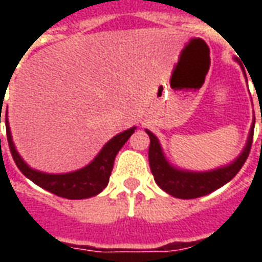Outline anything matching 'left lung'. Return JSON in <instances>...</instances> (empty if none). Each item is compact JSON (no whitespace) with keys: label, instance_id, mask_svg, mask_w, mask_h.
<instances>
[{"label":"left lung","instance_id":"obj_1","mask_svg":"<svg viewBox=\"0 0 262 262\" xmlns=\"http://www.w3.org/2000/svg\"><path fill=\"white\" fill-rule=\"evenodd\" d=\"M146 132L150 137L148 161H150V170L153 172L154 181L159 184L161 189H164L165 192L172 196L180 198V199H193V198L203 196V195L213 192L237 176V172L242 170L251 150L254 126L250 130L247 146L242 156L233 164L214 171H209V172H187V171H178L172 168L165 161L164 156L161 153L157 137L154 136L151 132Z\"/></svg>","mask_w":262,"mask_h":262}]
</instances>
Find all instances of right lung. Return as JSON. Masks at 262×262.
Returning a JSON list of instances; mask_svg holds the SVG:
<instances>
[{
    "label": "right lung",
    "instance_id": "1",
    "mask_svg": "<svg viewBox=\"0 0 262 262\" xmlns=\"http://www.w3.org/2000/svg\"><path fill=\"white\" fill-rule=\"evenodd\" d=\"M1 102H3V98H1ZM5 126H7L9 151L12 154V159H14L15 164L19 168L20 172L43 189H46V191L54 193L57 196L67 198V199H85V198L95 196L101 192L103 188L108 185L116 154L135 132V127H132L129 130H125L123 133L116 135L114 139H111L103 146L101 153L98 154L91 164L84 167L82 170L59 176V174H45V172H39V171L29 168L15 150L11 132H9L7 115H5Z\"/></svg>",
    "mask_w": 262,
    "mask_h": 262
}]
</instances>
